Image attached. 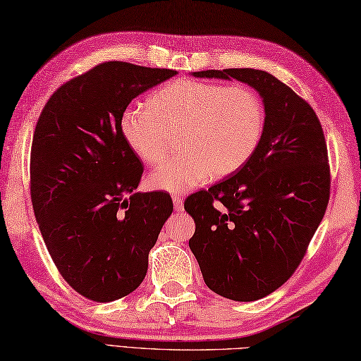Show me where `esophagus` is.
I'll return each mask as SVG.
<instances>
[{
  "mask_svg": "<svg viewBox=\"0 0 361 361\" xmlns=\"http://www.w3.org/2000/svg\"><path fill=\"white\" fill-rule=\"evenodd\" d=\"M172 202H173V208H175V211H183V208H185V202H183V198L181 197H173L172 198Z\"/></svg>",
  "mask_w": 361,
  "mask_h": 361,
  "instance_id": "34e87169",
  "label": "esophagus"
}]
</instances>
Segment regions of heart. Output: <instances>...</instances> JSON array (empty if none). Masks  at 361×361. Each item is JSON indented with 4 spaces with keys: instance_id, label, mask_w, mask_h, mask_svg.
I'll use <instances>...</instances> for the list:
<instances>
[{
    "instance_id": "b5f03b06",
    "label": "heart",
    "mask_w": 361,
    "mask_h": 361,
    "mask_svg": "<svg viewBox=\"0 0 361 361\" xmlns=\"http://www.w3.org/2000/svg\"><path fill=\"white\" fill-rule=\"evenodd\" d=\"M265 127V106L247 85L173 80L130 105L119 118L128 149L149 166L158 164L180 135L175 158L149 176L153 189L181 192L239 171L252 157Z\"/></svg>"
}]
</instances>
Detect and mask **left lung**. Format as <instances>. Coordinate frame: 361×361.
Listing matches in <instances>:
<instances>
[{"mask_svg": "<svg viewBox=\"0 0 361 361\" xmlns=\"http://www.w3.org/2000/svg\"><path fill=\"white\" fill-rule=\"evenodd\" d=\"M195 78L240 80L259 91L265 127L252 157L229 178L189 195L190 237L204 283L248 302L286 283L301 264L331 197V166L312 106L267 71L228 68Z\"/></svg>", "mask_w": 361, "mask_h": 361, "instance_id": "8db88e82", "label": "left lung"}]
</instances>
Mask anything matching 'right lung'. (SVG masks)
Wrapping results in <instances>:
<instances>
[{
  "instance_id": "obj_1",
  "label": "right lung",
  "mask_w": 361,
  "mask_h": 361,
  "mask_svg": "<svg viewBox=\"0 0 361 361\" xmlns=\"http://www.w3.org/2000/svg\"><path fill=\"white\" fill-rule=\"evenodd\" d=\"M176 71L105 62L54 91L30 147V200L52 262L96 302L141 286L149 252L173 211L163 190L135 192L144 166L119 118L144 91Z\"/></svg>"
}]
</instances>
